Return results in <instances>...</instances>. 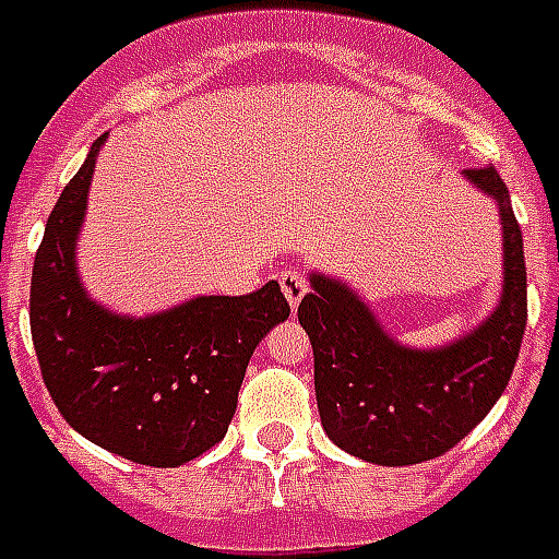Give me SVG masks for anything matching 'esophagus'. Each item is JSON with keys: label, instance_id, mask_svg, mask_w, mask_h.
I'll use <instances>...</instances> for the list:
<instances>
[{"label": "esophagus", "instance_id": "34e87169", "mask_svg": "<svg viewBox=\"0 0 559 559\" xmlns=\"http://www.w3.org/2000/svg\"><path fill=\"white\" fill-rule=\"evenodd\" d=\"M280 288H283V295H286L288 307H298L310 286H307V276H304V273L288 267V271L280 273Z\"/></svg>", "mask_w": 559, "mask_h": 559}]
</instances>
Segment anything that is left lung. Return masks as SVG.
Masks as SVG:
<instances>
[{
    "label": "left lung",
    "mask_w": 559,
    "mask_h": 559,
    "mask_svg": "<svg viewBox=\"0 0 559 559\" xmlns=\"http://www.w3.org/2000/svg\"><path fill=\"white\" fill-rule=\"evenodd\" d=\"M500 213L497 307L449 343L409 346L379 322L346 280L310 271L298 322L312 343L324 433L376 466H413L454 449L512 379L526 328L524 237L493 165L463 171Z\"/></svg>",
    "instance_id": "1"
}]
</instances>
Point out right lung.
<instances>
[{
    "mask_svg": "<svg viewBox=\"0 0 559 559\" xmlns=\"http://www.w3.org/2000/svg\"><path fill=\"white\" fill-rule=\"evenodd\" d=\"M105 141L62 189L35 252V355L81 437L144 466H183L228 433L249 358L286 322L288 304L273 280L252 295H195L146 316L98 304L81 280L78 240Z\"/></svg>",
    "mask_w": 559,
    "mask_h": 559,
    "instance_id": "add662e5",
    "label": "right lung"
}]
</instances>
